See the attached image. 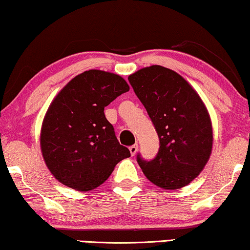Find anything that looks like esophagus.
<instances>
[{"label":"esophagus","mask_w":250,"mask_h":250,"mask_svg":"<svg viewBox=\"0 0 250 250\" xmlns=\"http://www.w3.org/2000/svg\"><path fill=\"white\" fill-rule=\"evenodd\" d=\"M137 149H138V145H137V144H133L132 146H129V152H130V154H132V155H135V154H136V152H137Z\"/></svg>","instance_id":"1"}]
</instances>
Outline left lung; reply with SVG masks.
<instances>
[{
	"label": "left lung",
	"instance_id": "left-lung-1",
	"mask_svg": "<svg viewBox=\"0 0 250 250\" xmlns=\"http://www.w3.org/2000/svg\"><path fill=\"white\" fill-rule=\"evenodd\" d=\"M160 140L156 156L137 163L146 178L165 190L180 189L197 178L212 149V126L200 96L183 77L151 66L128 77Z\"/></svg>",
	"mask_w": 250,
	"mask_h": 250
}]
</instances>
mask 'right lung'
<instances>
[{"mask_svg":"<svg viewBox=\"0 0 250 250\" xmlns=\"http://www.w3.org/2000/svg\"><path fill=\"white\" fill-rule=\"evenodd\" d=\"M128 90L121 76L93 69L76 76L56 96L42 123L40 145L59 182L78 191L93 190L130 156L104 114Z\"/></svg>","mask_w":250,"mask_h":250,"instance_id":"right-lung-1","label":"right lung"}]
</instances>
